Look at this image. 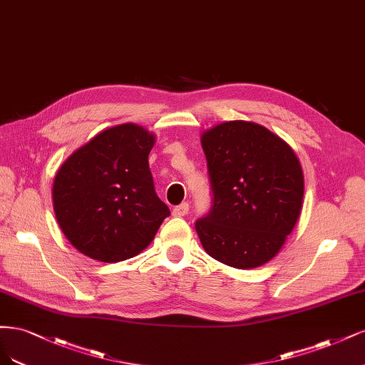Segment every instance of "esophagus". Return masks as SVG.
I'll use <instances>...</instances> for the list:
<instances>
[{
    "label": "esophagus",
    "mask_w": 365,
    "mask_h": 365,
    "mask_svg": "<svg viewBox=\"0 0 365 365\" xmlns=\"http://www.w3.org/2000/svg\"><path fill=\"white\" fill-rule=\"evenodd\" d=\"M187 210H190V205L185 202V203H180L179 206H175L173 209V215L174 217H185L187 214Z\"/></svg>",
    "instance_id": "esophagus-1"
}]
</instances>
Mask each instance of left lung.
<instances>
[{
	"label": "left lung",
	"mask_w": 365,
	"mask_h": 365,
	"mask_svg": "<svg viewBox=\"0 0 365 365\" xmlns=\"http://www.w3.org/2000/svg\"><path fill=\"white\" fill-rule=\"evenodd\" d=\"M212 207L195 221L214 259L240 269L267 264L299 220L303 171L296 153L268 128L227 121L202 135Z\"/></svg>",
	"instance_id": "obj_1"
}]
</instances>
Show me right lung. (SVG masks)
I'll return each mask as SVG.
<instances>
[{
  "label": "right lung",
  "mask_w": 365,
  "mask_h": 365,
  "mask_svg": "<svg viewBox=\"0 0 365 365\" xmlns=\"http://www.w3.org/2000/svg\"><path fill=\"white\" fill-rule=\"evenodd\" d=\"M155 135L127 123L76 150L58 168L53 205L76 249L101 262H120L153 241L168 206L155 191L148 155Z\"/></svg>",
  "instance_id": "1"
}]
</instances>
